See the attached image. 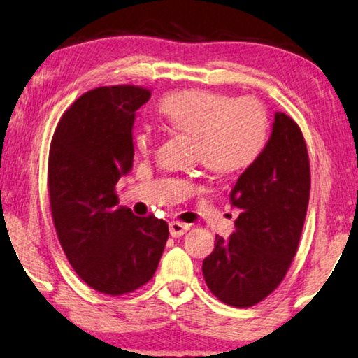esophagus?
Segmentation results:
<instances>
[{"mask_svg":"<svg viewBox=\"0 0 358 358\" xmlns=\"http://www.w3.org/2000/svg\"><path fill=\"white\" fill-rule=\"evenodd\" d=\"M189 229H190V224H187V222H180V221H171L169 222V232H171V236H173V237L184 236Z\"/></svg>","mask_w":358,"mask_h":358,"instance_id":"34e87169","label":"esophagus"}]
</instances>
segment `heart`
Returning a JSON list of instances; mask_svg holds the SVG:
<instances>
[{
    "instance_id": "b5f03b06",
    "label": "heart",
    "mask_w": 358,
    "mask_h": 358,
    "mask_svg": "<svg viewBox=\"0 0 358 358\" xmlns=\"http://www.w3.org/2000/svg\"><path fill=\"white\" fill-rule=\"evenodd\" d=\"M159 113L176 132L195 138V157L211 173L227 176L250 168L262 157L269 136L266 108L257 98L189 89L168 93ZM157 143L152 126L136 132V147L150 153Z\"/></svg>"
}]
</instances>
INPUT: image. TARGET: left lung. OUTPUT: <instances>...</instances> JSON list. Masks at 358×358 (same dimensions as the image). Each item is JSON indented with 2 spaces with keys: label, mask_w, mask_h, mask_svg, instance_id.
<instances>
[{
  "label": "left lung",
  "mask_w": 358,
  "mask_h": 358,
  "mask_svg": "<svg viewBox=\"0 0 358 358\" xmlns=\"http://www.w3.org/2000/svg\"><path fill=\"white\" fill-rule=\"evenodd\" d=\"M310 196V162L302 131L276 113L262 157L239 176L231 203L239 210L229 239L216 236L203 260L206 286L237 308L266 299L286 276L302 236Z\"/></svg>",
  "instance_id": "left-lung-1"
}]
</instances>
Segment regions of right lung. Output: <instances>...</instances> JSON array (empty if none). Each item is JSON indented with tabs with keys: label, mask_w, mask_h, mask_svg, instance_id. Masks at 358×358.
<instances>
[{
	"label": "right lung",
	"mask_w": 358,
	"mask_h": 358,
	"mask_svg": "<svg viewBox=\"0 0 358 358\" xmlns=\"http://www.w3.org/2000/svg\"><path fill=\"white\" fill-rule=\"evenodd\" d=\"M152 96L136 85L98 87L77 98L51 138L48 192L67 260L92 289L122 295L157 271L166 221L119 206L116 184L134 162L136 111Z\"/></svg>",
	"instance_id": "add662e5"
}]
</instances>
